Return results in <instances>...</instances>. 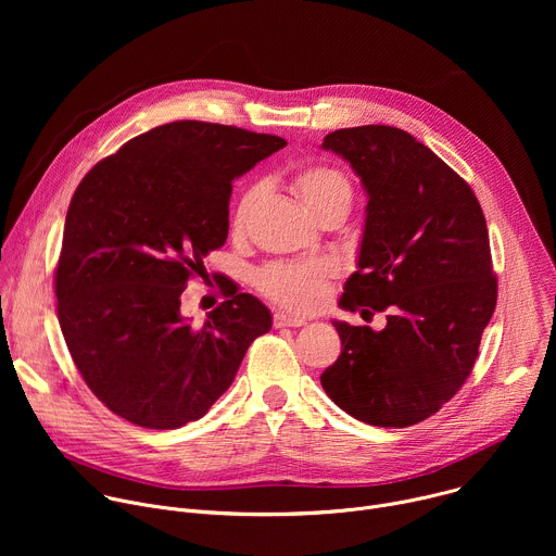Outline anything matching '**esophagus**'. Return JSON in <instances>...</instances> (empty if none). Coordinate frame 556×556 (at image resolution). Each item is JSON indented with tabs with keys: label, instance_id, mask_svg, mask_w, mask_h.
<instances>
[{
	"label": "esophagus",
	"instance_id": "34e87169",
	"mask_svg": "<svg viewBox=\"0 0 556 556\" xmlns=\"http://www.w3.org/2000/svg\"><path fill=\"white\" fill-rule=\"evenodd\" d=\"M273 324H275V328H301V326H305V319L303 316H294L288 312H277L273 316Z\"/></svg>",
	"mask_w": 556,
	"mask_h": 556
}]
</instances>
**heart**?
Listing matches in <instances>:
<instances>
[{
  "instance_id": "heart-1",
  "label": "heart",
  "mask_w": 556,
  "mask_h": 556,
  "mask_svg": "<svg viewBox=\"0 0 556 556\" xmlns=\"http://www.w3.org/2000/svg\"><path fill=\"white\" fill-rule=\"evenodd\" d=\"M290 187L303 208L314 217L328 211H343L348 215L354 198L350 178L332 165H305L296 169L290 176ZM260 195V185L244 191L232 213L235 230H242L249 224ZM337 273V266L328 260L275 262L255 275V283L275 303L294 312H309L326 303Z\"/></svg>"
}]
</instances>
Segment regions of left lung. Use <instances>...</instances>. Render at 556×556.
<instances>
[{
    "label": "left lung",
    "instance_id": "left-lung-1",
    "mask_svg": "<svg viewBox=\"0 0 556 556\" xmlns=\"http://www.w3.org/2000/svg\"><path fill=\"white\" fill-rule=\"evenodd\" d=\"M367 191L358 270L341 305L387 309V326L334 321L341 356L321 374L330 399L374 427L427 420L470 376L497 305L489 228L472 189L412 134L389 125L337 129Z\"/></svg>",
    "mask_w": 556,
    "mask_h": 556
}]
</instances>
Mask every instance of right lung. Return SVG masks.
I'll list each match as a JSON object with an SVG mask.
<instances>
[{
  "label": "right lung",
  "mask_w": 556,
  "mask_h": 556,
  "mask_svg": "<svg viewBox=\"0 0 556 556\" xmlns=\"http://www.w3.org/2000/svg\"><path fill=\"white\" fill-rule=\"evenodd\" d=\"M283 144L176 121L131 138L76 187L54 268L56 314L78 374L116 416L144 429L202 418L270 330L268 307L232 283L202 328L180 314V294L226 242L232 180Z\"/></svg>",
  "instance_id": "1"
}]
</instances>
